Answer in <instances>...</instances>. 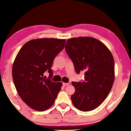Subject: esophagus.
<instances>
[{
  "label": "esophagus",
  "instance_id": "esophagus-1",
  "mask_svg": "<svg viewBox=\"0 0 131 131\" xmlns=\"http://www.w3.org/2000/svg\"><path fill=\"white\" fill-rule=\"evenodd\" d=\"M62 84H63V86H65H65L68 85L69 84V83H63Z\"/></svg>",
  "mask_w": 131,
  "mask_h": 131
}]
</instances>
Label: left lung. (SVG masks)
<instances>
[{
	"mask_svg": "<svg viewBox=\"0 0 131 131\" xmlns=\"http://www.w3.org/2000/svg\"><path fill=\"white\" fill-rule=\"evenodd\" d=\"M65 51L73 61L76 73L84 72V80L72 82L75 88L71 96L74 106L90 112L101 105L112 90L114 81V60L101 41L91 37L69 39Z\"/></svg>",
	"mask_w": 131,
	"mask_h": 131,
	"instance_id": "8db88e82",
	"label": "left lung"
}]
</instances>
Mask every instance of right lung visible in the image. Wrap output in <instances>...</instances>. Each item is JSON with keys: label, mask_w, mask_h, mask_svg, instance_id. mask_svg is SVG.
Here are the masks:
<instances>
[{"label": "right lung", "mask_w": 131, "mask_h": 131, "mask_svg": "<svg viewBox=\"0 0 131 131\" xmlns=\"http://www.w3.org/2000/svg\"><path fill=\"white\" fill-rule=\"evenodd\" d=\"M65 39L31 40L19 50L13 62L12 77L21 99L30 107L43 112L51 107L62 83L51 80V69L56 56L64 48ZM48 72V79L44 73Z\"/></svg>", "instance_id": "right-lung-1"}]
</instances>
